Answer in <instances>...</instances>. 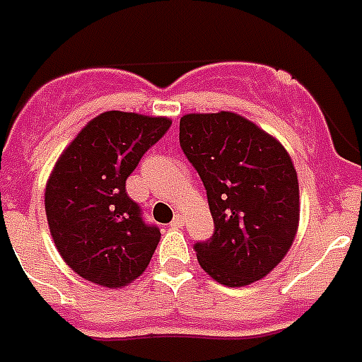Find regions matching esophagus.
Wrapping results in <instances>:
<instances>
[{"label":"esophagus","mask_w":362,"mask_h":362,"mask_svg":"<svg viewBox=\"0 0 362 362\" xmlns=\"http://www.w3.org/2000/svg\"><path fill=\"white\" fill-rule=\"evenodd\" d=\"M171 227L173 228H182V227H184V219H182L180 216H176L175 219L171 221Z\"/></svg>","instance_id":"obj_1"}]
</instances>
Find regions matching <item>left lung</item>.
Returning a JSON list of instances; mask_svg holds the SVG:
<instances>
[{
	"label": "left lung",
	"mask_w": 362,
	"mask_h": 362,
	"mask_svg": "<svg viewBox=\"0 0 362 362\" xmlns=\"http://www.w3.org/2000/svg\"><path fill=\"white\" fill-rule=\"evenodd\" d=\"M180 146L204 184L216 227L193 245L201 267L225 286L266 277L299 223L298 175L284 146L230 111L184 115Z\"/></svg>",
	"instance_id": "obj_1"
}]
</instances>
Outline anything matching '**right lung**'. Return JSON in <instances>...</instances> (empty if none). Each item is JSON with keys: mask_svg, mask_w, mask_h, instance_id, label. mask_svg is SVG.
I'll list each match as a JSON object with an SVG mask.
<instances>
[{"mask_svg": "<svg viewBox=\"0 0 362 362\" xmlns=\"http://www.w3.org/2000/svg\"><path fill=\"white\" fill-rule=\"evenodd\" d=\"M169 128L165 117L105 111L59 156L46 186V217L55 247L79 277L122 288L151 264L160 228L143 219L126 180Z\"/></svg>", "mask_w": 362, "mask_h": 362, "instance_id": "add662e5", "label": "right lung"}]
</instances>
